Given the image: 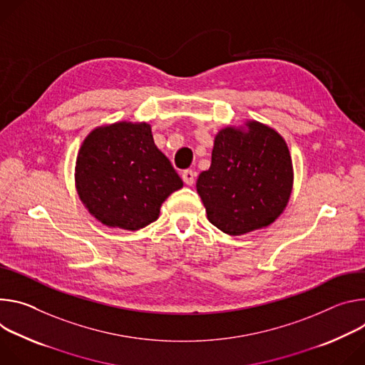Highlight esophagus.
Returning a JSON list of instances; mask_svg holds the SVG:
<instances>
[{
    "instance_id": "esophagus-1",
    "label": "esophagus",
    "mask_w": 365,
    "mask_h": 365,
    "mask_svg": "<svg viewBox=\"0 0 365 365\" xmlns=\"http://www.w3.org/2000/svg\"><path fill=\"white\" fill-rule=\"evenodd\" d=\"M194 177H195V174H194V171H191V170H185V171H182V174H181V178H182V181H184L187 185H191V184L194 182Z\"/></svg>"
}]
</instances>
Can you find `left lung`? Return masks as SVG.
Wrapping results in <instances>:
<instances>
[{
  "label": "left lung",
  "instance_id": "obj_1",
  "mask_svg": "<svg viewBox=\"0 0 365 365\" xmlns=\"http://www.w3.org/2000/svg\"><path fill=\"white\" fill-rule=\"evenodd\" d=\"M207 219L239 236L267 227L284 212L293 188V162L286 140L272 128L250 120L215 138L212 164L197 180Z\"/></svg>",
  "mask_w": 365,
  "mask_h": 365
}]
</instances>
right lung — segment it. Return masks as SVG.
<instances>
[{
    "mask_svg": "<svg viewBox=\"0 0 365 365\" xmlns=\"http://www.w3.org/2000/svg\"><path fill=\"white\" fill-rule=\"evenodd\" d=\"M75 185L103 225L139 230L159 217L162 203L182 180L156 148L150 125L118 121L94 129L81 145Z\"/></svg>",
    "mask_w": 365,
    "mask_h": 365,
    "instance_id": "right-lung-1",
    "label": "right lung"
}]
</instances>
